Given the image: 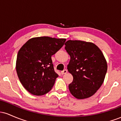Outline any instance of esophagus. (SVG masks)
I'll use <instances>...</instances> for the list:
<instances>
[{
  "label": "esophagus",
  "instance_id": "esophagus-1",
  "mask_svg": "<svg viewBox=\"0 0 121 121\" xmlns=\"http://www.w3.org/2000/svg\"><path fill=\"white\" fill-rule=\"evenodd\" d=\"M67 72H68L67 70H66V69H64V70L61 71V73L62 74H66V73H67Z\"/></svg>",
  "mask_w": 121,
  "mask_h": 121
}]
</instances>
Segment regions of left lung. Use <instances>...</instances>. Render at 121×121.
<instances>
[{"instance_id":"obj_1","label":"left lung","mask_w":121,"mask_h":121,"mask_svg":"<svg viewBox=\"0 0 121 121\" xmlns=\"http://www.w3.org/2000/svg\"><path fill=\"white\" fill-rule=\"evenodd\" d=\"M65 45L70 57L67 69L73 77L69 91L77 99L92 96L103 84L108 69L102 51L93 43L80 40H68Z\"/></svg>"}]
</instances>
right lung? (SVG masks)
Here are the masks:
<instances>
[{
  "label": "right lung",
  "instance_id": "1",
  "mask_svg": "<svg viewBox=\"0 0 121 121\" xmlns=\"http://www.w3.org/2000/svg\"><path fill=\"white\" fill-rule=\"evenodd\" d=\"M65 41L48 36L34 37L19 50L16 72L22 85L30 93L42 95L52 89L59 75L54 70L51 57Z\"/></svg>",
  "mask_w": 121,
  "mask_h": 121
}]
</instances>
